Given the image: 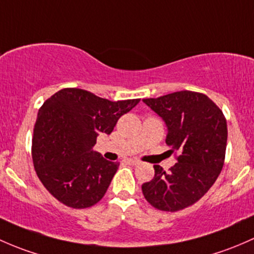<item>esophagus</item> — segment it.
Masks as SVG:
<instances>
[{
    "label": "esophagus",
    "instance_id": "34e87169",
    "mask_svg": "<svg viewBox=\"0 0 254 254\" xmlns=\"http://www.w3.org/2000/svg\"><path fill=\"white\" fill-rule=\"evenodd\" d=\"M126 163L127 164H129V165H138V164H139V161L137 160V159H127L126 160Z\"/></svg>",
    "mask_w": 254,
    "mask_h": 254
}]
</instances>
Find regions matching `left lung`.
<instances>
[{
  "label": "left lung",
  "instance_id": "left-lung-1",
  "mask_svg": "<svg viewBox=\"0 0 254 254\" xmlns=\"http://www.w3.org/2000/svg\"><path fill=\"white\" fill-rule=\"evenodd\" d=\"M167 126L166 144L176 151L169 171L154 165L151 181L142 185L144 198L161 211L182 210L210 190L223 170L227 125L223 111L202 93L176 91L143 99Z\"/></svg>",
  "mask_w": 254,
  "mask_h": 254
}]
</instances>
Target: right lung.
<instances>
[{"label":"right lung","mask_w":254,"mask_h":254,"mask_svg":"<svg viewBox=\"0 0 254 254\" xmlns=\"http://www.w3.org/2000/svg\"><path fill=\"white\" fill-rule=\"evenodd\" d=\"M140 99L110 101L84 89L64 88L43 104L34 126L31 156L44 187L73 209L95 205L105 195L119 163L93 150L122 115Z\"/></svg>","instance_id":"1"}]
</instances>
